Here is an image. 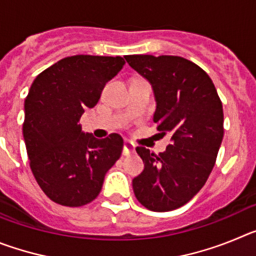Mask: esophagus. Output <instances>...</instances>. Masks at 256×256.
Here are the masks:
<instances>
[{"label": "esophagus", "instance_id": "1", "mask_svg": "<svg viewBox=\"0 0 256 256\" xmlns=\"http://www.w3.org/2000/svg\"><path fill=\"white\" fill-rule=\"evenodd\" d=\"M136 148V144H133L132 141H124V146H123V152L124 154H130L133 152Z\"/></svg>", "mask_w": 256, "mask_h": 256}]
</instances>
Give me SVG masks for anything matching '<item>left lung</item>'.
<instances>
[{
	"instance_id": "left-lung-1",
	"label": "left lung",
	"mask_w": 256,
	"mask_h": 256,
	"mask_svg": "<svg viewBox=\"0 0 256 256\" xmlns=\"http://www.w3.org/2000/svg\"><path fill=\"white\" fill-rule=\"evenodd\" d=\"M151 84L156 101L154 123L170 133V144L155 155L138 146L144 168L133 178L137 200L152 212L187 204L202 188L223 140V108L204 70L180 56H126Z\"/></svg>"
}]
</instances>
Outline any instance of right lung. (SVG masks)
Masks as SVG:
<instances>
[{
  "label": "right lung",
  "instance_id": "obj_1",
  "mask_svg": "<svg viewBox=\"0 0 256 256\" xmlns=\"http://www.w3.org/2000/svg\"><path fill=\"white\" fill-rule=\"evenodd\" d=\"M126 61L120 56L76 55L47 68L24 102L22 136L32 173L58 204L82 206L98 196L104 178L123 150V138L82 132L79 119L98 102L104 87Z\"/></svg>",
  "mask_w": 256,
  "mask_h": 256
}]
</instances>
